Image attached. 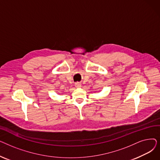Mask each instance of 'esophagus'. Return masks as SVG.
I'll list each match as a JSON object with an SVG mask.
<instances>
[{
  "label": "esophagus",
  "mask_w": 160,
  "mask_h": 160,
  "mask_svg": "<svg viewBox=\"0 0 160 160\" xmlns=\"http://www.w3.org/2000/svg\"><path fill=\"white\" fill-rule=\"evenodd\" d=\"M81 86H82V85H81V83H79V82H77L75 83V87H77V88H81Z\"/></svg>",
  "instance_id": "1"
}]
</instances>
